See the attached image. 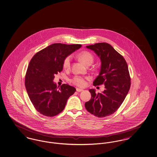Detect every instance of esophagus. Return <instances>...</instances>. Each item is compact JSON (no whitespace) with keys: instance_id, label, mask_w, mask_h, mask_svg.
Segmentation results:
<instances>
[{"instance_id":"esophagus-1","label":"esophagus","mask_w":157,"mask_h":157,"mask_svg":"<svg viewBox=\"0 0 157 157\" xmlns=\"http://www.w3.org/2000/svg\"><path fill=\"white\" fill-rule=\"evenodd\" d=\"M76 91L78 92H81L82 91H83V89H79V88H76Z\"/></svg>"}]
</instances>
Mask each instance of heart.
Wrapping results in <instances>:
<instances>
[{"mask_svg": "<svg viewBox=\"0 0 157 157\" xmlns=\"http://www.w3.org/2000/svg\"><path fill=\"white\" fill-rule=\"evenodd\" d=\"M78 59L86 65H90L94 61V56L92 54L88 51H82L78 56ZM71 56L66 57L63 62V67L65 69H68L71 67ZM86 78H83L79 76H75L71 80V82L79 87H84L86 85Z\"/></svg>", "mask_w": 157, "mask_h": 157, "instance_id": "heart-1", "label": "heart"}]
</instances>
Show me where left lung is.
<instances>
[{"label": "left lung", "mask_w": 157, "mask_h": 157, "mask_svg": "<svg viewBox=\"0 0 157 157\" xmlns=\"http://www.w3.org/2000/svg\"><path fill=\"white\" fill-rule=\"evenodd\" d=\"M86 48L100 58L101 70L94 85L104 84L105 90L97 94L94 89H89L92 97L85 106L95 116L104 117L119 108L130 90L131 79L127 63L123 56L108 43H96Z\"/></svg>", "instance_id": "8db88e82"}]
</instances>
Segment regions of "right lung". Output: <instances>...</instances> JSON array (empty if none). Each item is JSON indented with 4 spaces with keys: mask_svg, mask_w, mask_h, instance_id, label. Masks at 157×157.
Returning <instances> with one entry per match:
<instances>
[{
    "mask_svg": "<svg viewBox=\"0 0 157 157\" xmlns=\"http://www.w3.org/2000/svg\"><path fill=\"white\" fill-rule=\"evenodd\" d=\"M81 44L55 43L36 53L29 64L25 86L33 106L39 113L52 117L64 109L76 89L67 84L57 86L55 74L63 71L64 59L81 47Z\"/></svg>",
    "mask_w": 157,
    "mask_h": 157,
    "instance_id": "obj_1",
    "label": "right lung"
}]
</instances>
